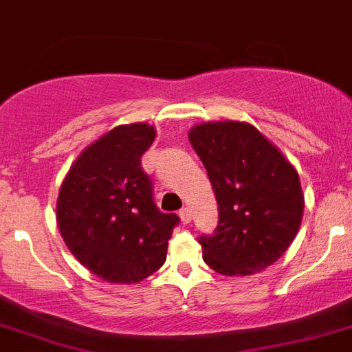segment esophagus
<instances>
[{"label":"esophagus","instance_id":"esophagus-1","mask_svg":"<svg viewBox=\"0 0 352 352\" xmlns=\"http://www.w3.org/2000/svg\"><path fill=\"white\" fill-rule=\"evenodd\" d=\"M179 217H181L182 223H190V221H191V211H190V208H182L181 211H179Z\"/></svg>","mask_w":352,"mask_h":352}]
</instances>
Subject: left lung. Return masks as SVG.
I'll return each instance as SVG.
<instances>
[{
	"mask_svg": "<svg viewBox=\"0 0 352 352\" xmlns=\"http://www.w3.org/2000/svg\"><path fill=\"white\" fill-rule=\"evenodd\" d=\"M218 202V227L200 236L202 258L221 276H252L281 258L299 232V173L245 121H208L190 131Z\"/></svg>",
	"mask_w": 352,
	"mask_h": 352,
	"instance_id": "8db88e82",
	"label": "left lung"
}]
</instances>
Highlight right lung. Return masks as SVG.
Returning <instances> with one entry per match:
<instances>
[{
	"label": "right lung",
	"mask_w": 352,
	"mask_h": 352,
	"mask_svg": "<svg viewBox=\"0 0 352 352\" xmlns=\"http://www.w3.org/2000/svg\"><path fill=\"white\" fill-rule=\"evenodd\" d=\"M155 140L148 123L118 125L71 164L57 199V223L67 249L91 274L132 285L166 261L179 217L153 204L141 155Z\"/></svg>",
	"instance_id": "right-lung-1"
}]
</instances>
